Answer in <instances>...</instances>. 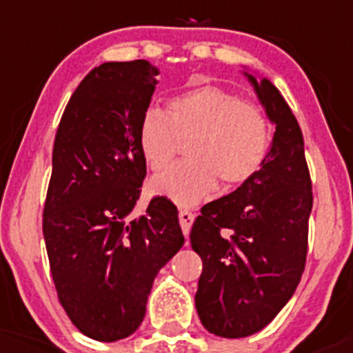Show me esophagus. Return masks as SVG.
Segmentation results:
<instances>
[{
    "mask_svg": "<svg viewBox=\"0 0 353 353\" xmlns=\"http://www.w3.org/2000/svg\"><path fill=\"white\" fill-rule=\"evenodd\" d=\"M179 222H181V229H183L184 236H190L191 225L194 222V213L188 212V210H181L179 212Z\"/></svg>",
    "mask_w": 353,
    "mask_h": 353,
    "instance_id": "1",
    "label": "esophagus"
}]
</instances>
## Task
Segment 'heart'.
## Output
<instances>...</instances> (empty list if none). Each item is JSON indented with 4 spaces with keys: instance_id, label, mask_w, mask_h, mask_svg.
<instances>
[{
    "instance_id": "heart-1",
    "label": "heart",
    "mask_w": 353,
    "mask_h": 353,
    "mask_svg": "<svg viewBox=\"0 0 353 353\" xmlns=\"http://www.w3.org/2000/svg\"><path fill=\"white\" fill-rule=\"evenodd\" d=\"M191 137L183 162L150 181L157 196L179 206H194L216 190L239 186L259 172L272 147V126L258 105L234 92L201 85L172 95L167 109L148 108L138 124V148L150 169L172 159L176 138Z\"/></svg>"
}]
</instances>
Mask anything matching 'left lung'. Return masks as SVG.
Here are the masks:
<instances>
[{"label":"left lung","instance_id":"left-lung-1","mask_svg":"<svg viewBox=\"0 0 353 353\" xmlns=\"http://www.w3.org/2000/svg\"><path fill=\"white\" fill-rule=\"evenodd\" d=\"M241 73L275 126L272 147L252 179L203 206L190 236L203 261L198 316L222 338L258 333L290 301L305 266L312 210L297 119L268 78L245 66Z\"/></svg>","mask_w":353,"mask_h":353}]
</instances>
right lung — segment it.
I'll return each mask as SVG.
<instances>
[{
  "label": "right lung",
  "instance_id": "1",
  "mask_svg": "<svg viewBox=\"0 0 353 353\" xmlns=\"http://www.w3.org/2000/svg\"><path fill=\"white\" fill-rule=\"evenodd\" d=\"M159 73L145 59L94 68L56 133L42 232L59 302L99 341L138 330L157 273L184 244L167 198L130 219L147 174L138 124Z\"/></svg>",
  "mask_w": 353,
  "mask_h": 353
}]
</instances>
